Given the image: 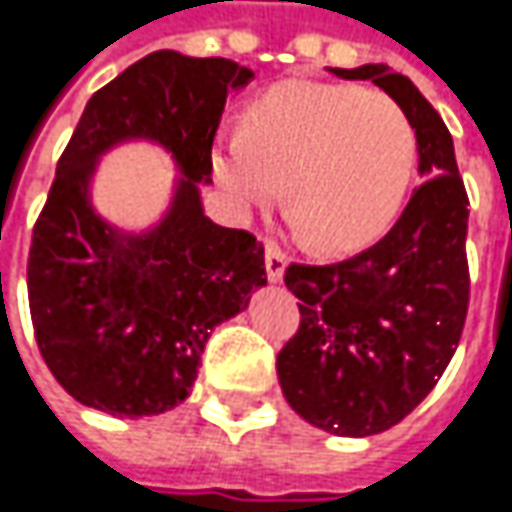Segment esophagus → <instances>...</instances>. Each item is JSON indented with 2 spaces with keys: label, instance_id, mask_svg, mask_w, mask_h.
<instances>
[{
  "label": "esophagus",
  "instance_id": "obj_1",
  "mask_svg": "<svg viewBox=\"0 0 512 512\" xmlns=\"http://www.w3.org/2000/svg\"><path fill=\"white\" fill-rule=\"evenodd\" d=\"M285 253L282 250H276L273 244H268V250H265V270H268V279L270 282H282V276H285Z\"/></svg>",
  "mask_w": 512,
  "mask_h": 512
}]
</instances>
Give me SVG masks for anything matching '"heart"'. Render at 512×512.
<instances>
[{"label": "heart", "instance_id": "b5f03b06", "mask_svg": "<svg viewBox=\"0 0 512 512\" xmlns=\"http://www.w3.org/2000/svg\"><path fill=\"white\" fill-rule=\"evenodd\" d=\"M418 158L409 115L383 91L285 80L221 132L213 175L227 204L250 216L282 192L296 233L328 253L374 242L400 210Z\"/></svg>", "mask_w": 512, "mask_h": 512}]
</instances>
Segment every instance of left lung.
<instances>
[{
  "instance_id": "8db88e82",
  "label": "left lung",
  "mask_w": 512,
  "mask_h": 512,
  "mask_svg": "<svg viewBox=\"0 0 512 512\" xmlns=\"http://www.w3.org/2000/svg\"><path fill=\"white\" fill-rule=\"evenodd\" d=\"M328 71L371 80L409 115L423 178L369 250L285 270L302 320L276 357L282 395L322 432L366 438L403 421L458 348L470 302V201L447 123L409 77L383 63Z\"/></svg>"
}]
</instances>
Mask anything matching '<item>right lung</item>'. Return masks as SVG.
I'll list each match as a JSON object with an SVG mask.
<instances>
[{"instance_id":"add662e5","label":"right lung","mask_w":512,"mask_h":512,"mask_svg":"<svg viewBox=\"0 0 512 512\" xmlns=\"http://www.w3.org/2000/svg\"><path fill=\"white\" fill-rule=\"evenodd\" d=\"M253 80L224 57L152 51L91 94L57 164L28 253L34 334L74 400L106 415H161L187 400L218 322L268 285L265 247L204 213L224 103ZM161 145L179 169L168 210L143 231L96 213L99 158L123 142Z\"/></svg>"}]
</instances>
